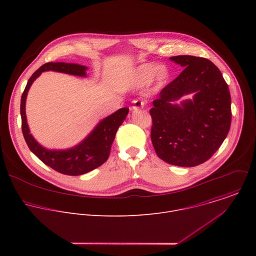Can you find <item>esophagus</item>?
Instances as JSON below:
<instances>
[{
    "mask_svg": "<svg viewBox=\"0 0 256 256\" xmlns=\"http://www.w3.org/2000/svg\"><path fill=\"white\" fill-rule=\"evenodd\" d=\"M144 107V101L142 100H134L132 106L130 107L132 110H138V109H142Z\"/></svg>",
    "mask_w": 256,
    "mask_h": 256,
    "instance_id": "esophagus-1",
    "label": "esophagus"
}]
</instances>
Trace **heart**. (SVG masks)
Segmentation results:
<instances>
[{
	"mask_svg": "<svg viewBox=\"0 0 256 256\" xmlns=\"http://www.w3.org/2000/svg\"><path fill=\"white\" fill-rule=\"evenodd\" d=\"M170 78V70L165 66L158 64H144L140 66L132 74V81L138 85H144L154 80L156 87L165 85Z\"/></svg>",
	"mask_w": 256,
	"mask_h": 256,
	"instance_id": "heart-1",
	"label": "heart"
}]
</instances>
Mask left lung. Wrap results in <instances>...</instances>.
I'll return each instance as SVG.
<instances>
[{
    "mask_svg": "<svg viewBox=\"0 0 256 256\" xmlns=\"http://www.w3.org/2000/svg\"><path fill=\"white\" fill-rule=\"evenodd\" d=\"M170 60L184 70L153 101L151 138L163 161L194 167L220 148L231 126V96L220 70L210 60L194 56ZM193 95L192 100L176 101Z\"/></svg>",
    "mask_w": 256,
    "mask_h": 256,
    "instance_id": "obj_1",
    "label": "left lung"
}]
</instances>
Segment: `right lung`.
Instances as JSON below:
<instances>
[{
	"mask_svg": "<svg viewBox=\"0 0 256 256\" xmlns=\"http://www.w3.org/2000/svg\"><path fill=\"white\" fill-rule=\"evenodd\" d=\"M87 70L88 66L78 64L62 62H46L33 72L21 97L20 112L22 132L30 151L46 165L66 175L77 176L88 173L101 166L108 159L116 134L126 120L128 114V108H120L112 114L101 120L91 132L74 147L62 150H54L44 147L30 134L25 112L26 98L31 85L44 72L52 70L85 78L87 77Z\"/></svg>",
	"mask_w": 256,
	"mask_h": 256,
	"instance_id": "add662e5",
	"label": "right lung"
}]
</instances>
